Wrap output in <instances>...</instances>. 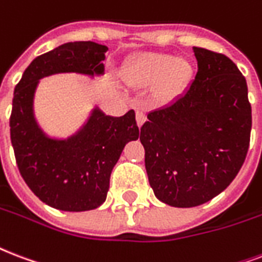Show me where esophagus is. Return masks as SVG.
Listing matches in <instances>:
<instances>
[{
	"instance_id": "34e87169",
	"label": "esophagus",
	"mask_w": 262,
	"mask_h": 262,
	"mask_svg": "<svg viewBox=\"0 0 262 262\" xmlns=\"http://www.w3.org/2000/svg\"><path fill=\"white\" fill-rule=\"evenodd\" d=\"M136 121H137L139 126H141L145 122V114L143 110H136Z\"/></svg>"
}]
</instances>
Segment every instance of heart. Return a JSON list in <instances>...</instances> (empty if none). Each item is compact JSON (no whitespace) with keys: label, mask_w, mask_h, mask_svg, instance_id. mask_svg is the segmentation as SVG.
Wrapping results in <instances>:
<instances>
[{"label":"heart","mask_w":262,"mask_h":262,"mask_svg":"<svg viewBox=\"0 0 262 262\" xmlns=\"http://www.w3.org/2000/svg\"><path fill=\"white\" fill-rule=\"evenodd\" d=\"M125 81L132 86L152 85L154 99L167 103L179 97L192 78L188 60L177 59L170 53L148 52L132 60L125 69Z\"/></svg>","instance_id":"heart-1"}]
</instances>
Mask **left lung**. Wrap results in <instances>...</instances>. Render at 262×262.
Returning <instances> with one entry per match:
<instances>
[{"label":"left lung","instance_id":"obj_1","mask_svg":"<svg viewBox=\"0 0 262 262\" xmlns=\"http://www.w3.org/2000/svg\"><path fill=\"white\" fill-rule=\"evenodd\" d=\"M198 73L170 104L148 113L140 129L155 196L174 207L209 202L241 170L250 144L247 83L223 53L193 48Z\"/></svg>","mask_w":262,"mask_h":262}]
</instances>
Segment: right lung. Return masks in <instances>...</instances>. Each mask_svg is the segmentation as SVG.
Masks as SVG:
<instances>
[{"label": "right lung", "mask_w": 262, "mask_h": 262, "mask_svg": "<svg viewBox=\"0 0 262 262\" xmlns=\"http://www.w3.org/2000/svg\"><path fill=\"white\" fill-rule=\"evenodd\" d=\"M107 51L92 41L60 45L35 57L15 88L9 126L16 163L29 188L59 210L86 211L103 205L113 167L126 143L139 139V126L133 110L119 118L95 110L75 136L49 139L34 119V92L38 81L52 74H103Z\"/></svg>", "instance_id": "1"}]
</instances>
